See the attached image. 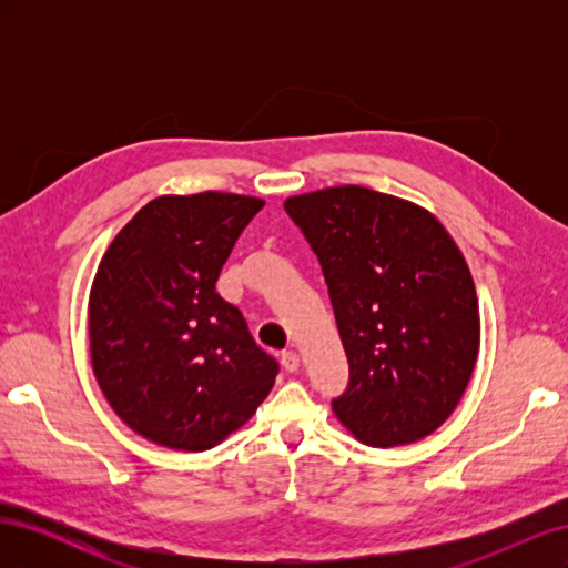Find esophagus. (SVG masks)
<instances>
[{
  "label": "esophagus",
  "instance_id": "34e87169",
  "mask_svg": "<svg viewBox=\"0 0 568 568\" xmlns=\"http://www.w3.org/2000/svg\"><path fill=\"white\" fill-rule=\"evenodd\" d=\"M282 367H284L286 372H298V367H301V357H298V353H294V351H284V353H282Z\"/></svg>",
  "mask_w": 568,
  "mask_h": 568
}]
</instances>
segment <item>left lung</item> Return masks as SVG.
<instances>
[{
  "instance_id": "8db88e82",
  "label": "left lung",
  "mask_w": 568,
  "mask_h": 568,
  "mask_svg": "<svg viewBox=\"0 0 568 568\" xmlns=\"http://www.w3.org/2000/svg\"><path fill=\"white\" fill-rule=\"evenodd\" d=\"M284 211L322 265L348 386L332 409L372 448L415 443L453 415L478 355L471 272L419 205L365 186L291 196Z\"/></svg>"
}]
</instances>
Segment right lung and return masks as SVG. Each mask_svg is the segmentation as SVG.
Returning a JSON list of instances; mask_svg holds the SVG:
<instances>
[{"label":"right lung","instance_id":"obj_1","mask_svg":"<svg viewBox=\"0 0 568 568\" xmlns=\"http://www.w3.org/2000/svg\"><path fill=\"white\" fill-rule=\"evenodd\" d=\"M261 199L203 192L149 201L101 257L90 348L106 400L136 434L209 450L257 409L280 363L215 291Z\"/></svg>","mask_w":568,"mask_h":568}]
</instances>
